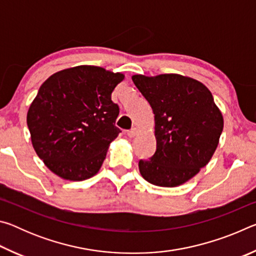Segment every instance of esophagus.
Wrapping results in <instances>:
<instances>
[{"label": "esophagus", "mask_w": 256, "mask_h": 256, "mask_svg": "<svg viewBox=\"0 0 256 256\" xmlns=\"http://www.w3.org/2000/svg\"><path fill=\"white\" fill-rule=\"evenodd\" d=\"M138 130L136 128H132L131 130H130V131H128V136L130 138H134V136H138Z\"/></svg>", "instance_id": "34e87169"}]
</instances>
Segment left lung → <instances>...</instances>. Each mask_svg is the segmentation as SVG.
<instances>
[{"label": "left lung", "mask_w": 256, "mask_h": 256, "mask_svg": "<svg viewBox=\"0 0 256 256\" xmlns=\"http://www.w3.org/2000/svg\"><path fill=\"white\" fill-rule=\"evenodd\" d=\"M132 80L154 114L157 149L138 170L149 183L176 188L206 166L218 146L224 118L202 82L175 73Z\"/></svg>", "instance_id": "8db88e82"}]
</instances>
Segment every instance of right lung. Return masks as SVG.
<instances>
[{"label":"right lung","mask_w":256,"mask_h":256,"mask_svg":"<svg viewBox=\"0 0 256 256\" xmlns=\"http://www.w3.org/2000/svg\"><path fill=\"white\" fill-rule=\"evenodd\" d=\"M123 79V73L79 66L54 73L40 86L27 124L34 149L50 172L76 182L99 172L120 132L112 92Z\"/></svg>","instance_id":"obj_1"}]
</instances>
